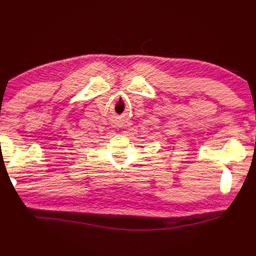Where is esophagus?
Returning a JSON list of instances; mask_svg holds the SVG:
<instances>
[{
	"label": "esophagus",
	"mask_w": 256,
	"mask_h": 256,
	"mask_svg": "<svg viewBox=\"0 0 256 256\" xmlns=\"http://www.w3.org/2000/svg\"><path fill=\"white\" fill-rule=\"evenodd\" d=\"M120 127H122V126H120Z\"/></svg>",
	"instance_id": "1"
}]
</instances>
